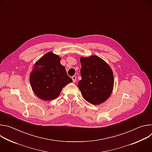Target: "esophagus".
Masks as SVG:
<instances>
[{"label":"esophagus","instance_id":"34e87169","mask_svg":"<svg viewBox=\"0 0 152 152\" xmlns=\"http://www.w3.org/2000/svg\"><path fill=\"white\" fill-rule=\"evenodd\" d=\"M72 80H73V82H76V77L75 76H72Z\"/></svg>","mask_w":152,"mask_h":152}]
</instances>
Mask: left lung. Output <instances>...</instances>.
I'll list each match as a JSON object with an SVG mask.
<instances>
[{
    "label": "left lung",
    "instance_id": "obj_1",
    "mask_svg": "<svg viewBox=\"0 0 152 152\" xmlns=\"http://www.w3.org/2000/svg\"><path fill=\"white\" fill-rule=\"evenodd\" d=\"M82 79L77 86L83 99L92 104H100L110 97L114 88V75L111 67L96 55L82 56Z\"/></svg>",
    "mask_w": 152,
    "mask_h": 152
}]
</instances>
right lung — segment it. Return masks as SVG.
<instances>
[{
  "mask_svg": "<svg viewBox=\"0 0 152 152\" xmlns=\"http://www.w3.org/2000/svg\"><path fill=\"white\" fill-rule=\"evenodd\" d=\"M60 61L59 55L49 52L35 63L31 72L29 81L32 90L42 100L55 99L64 86L73 82Z\"/></svg>",
  "mask_w": 152,
  "mask_h": 152,
  "instance_id": "add662e5",
  "label": "right lung"
}]
</instances>
